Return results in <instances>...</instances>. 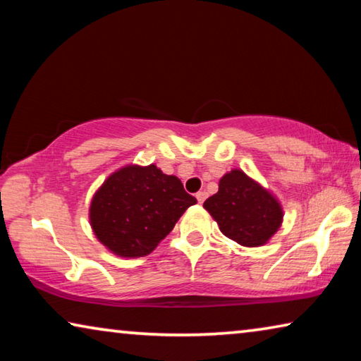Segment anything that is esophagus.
<instances>
[{
	"label": "esophagus",
	"mask_w": 361,
	"mask_h": 361,
	"mask_svg": "<svg viewBox=\"0 0 361 361\" xmlns=\"http://www.w3.org/2000/svg\"><path fill=\"white\" fill-rule=\"evenodd\" d=\"M195 199H197L199 204H202L204 200L207 199V192H205V191H199L197 194H195Z\"/></svg>",
	"instance_id": "obj_1"
}]
</instances>
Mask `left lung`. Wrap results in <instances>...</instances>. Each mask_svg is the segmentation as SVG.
<instances>
[{
    "mask_svg": "<svg viewBox=\"0 0 361 361\" xmlns=\"http://www.w3.org/2000/svg\"><path fill=\"white\" fill-rule=\"evenodd\" d=\"M226 237L242 247H262L283 223L280 200L240 169H232L218 183V192L204 202Z\"/></svg>",
    "mask_w": 361,
    "mask_h": 361,
    "instance_id": "left-lung-1",
    "label": "left lung"
}]
</instances>
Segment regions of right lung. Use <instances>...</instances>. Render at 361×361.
Here are the masks:
<instances>
[{"label": "right lung", "instance_id": "obj_1", "mask_svg": "<svg viewBox=\"0 0 361 361\" xmlns=\"http://www.w3.org/2000/svg\"><path fill=\"white\" fill-rule=\"evenodd\" d=\"M197 204L178 176L156 164H129L116 170L97 189L89 223L103 247L119 258L149 255L166 239L189 207Z\"/></svg>", "mask_w": 361, "mask_h": 361}]
</instances>
